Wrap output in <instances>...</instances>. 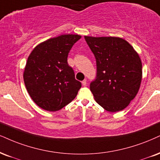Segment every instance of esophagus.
I'll use <instances>...</instances> for the list:
<instances>
[{"mask_svg":"<svg viewBox=\"0 0 160 160\" xmlns=\"http://www.w3.org/2000/svg\"><path fill=\"white\" fill-rule=\"evenodd\" d=\"M82 85L83 86H86V84H87V79H84V80H83L82 81Z\"/></svg>","mask_w":160,"mask_h":160,"instance_id":"esophagus-1","label":"esophagus"}]
</instances>
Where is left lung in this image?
<instances>
[{
  "label": "left lung",
  "instance_id": "obj_1",
  "mask_svg": "<svg viewBox=\"0 0 160 160\" xmlns=\"http://www.w3.org/2000/svg\"><path fill=\"white\" fill-rule=\"evenodd\" d=\"M95 56L96 76L90 84L96 102L104 110L125 109L139 91L142 62L133 47L116 37L84 36Z\"/></svg>",
  "mask_w": 160,
  "mask_h": 160
}]
</instances>
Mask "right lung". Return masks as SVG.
Returning <instances> with one entry per match:
<instances>
[{
	"label": "right lung",
	"mask_w": 160,
	"mask_h": 160,
	"mask_svg": "<svg viewBox=\"0 0 160 160\" xmlns=\"http://www.w3.org/2000/svg\"><path fill=\"white\" fill-rule=\"evenodd\" d=\"M78 35H63L38 45L27 59L23 80L37 105L57 111L76 98L82 83L75 78L68 57Z\"/></svg>",
	"instance_id": "1"
}]
</instances>
